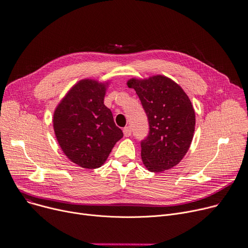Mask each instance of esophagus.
<instances>
[{"label": "esophagus", "mask_w": 248, "mask_h": 248, "mask_svg": "<svg viewBox=\"0 0 248 248\" xmlns=\"http://www.w3.org/2000/svg\"><path fill=\"white\" fill-rule=\"evenodd\" d=\"M124 137H129L131 136V129L129 126H126L124 128Z\"/></svg>", "instance_id": "1"}]
</instances>
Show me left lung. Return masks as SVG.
<instances>
[{
	"instance_id": "obj_1",
	"label": "left lung",
	"mask_w": 248,
	"mask_h": 248,
	"mask_svg": "<svg viewBox=\"0 0 248 248\" xmlns=\"http://www.w3.org/2000/svg\"><path fill=\"white\" fill-rule=\"evenodd\" d=\"M126 85L134 89L150 124V133L141 140V159L152 172L172 169L186 155L193 139L195 112L185 91L171 78L161 75Z\"/></svg>"
}]
</instances>
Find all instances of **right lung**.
<instances>
[{"label": "right lung", "instance_id": "right-lung-1", "mask_svg": "<svg viewBox=\"0 0 248 248\" xmlns=\"http://www.w3.org/2000/svg\"><path fill=\"white\" fill-rule=\"evenodd\" d=\"M108 81L81 79L67 93L54 112V130L63 154L87 170L101 168L124 136L104 104Z\"/></svg>", "mask_w": 248, "mask_h": 248}]
</instances>
